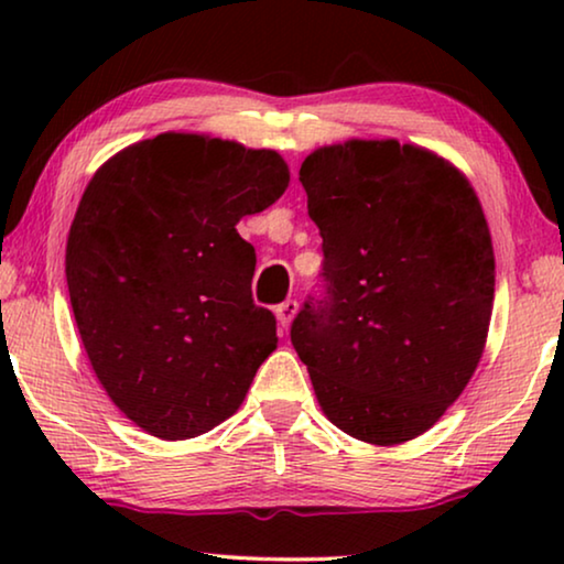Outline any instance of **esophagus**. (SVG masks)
Wrapping results in <instances>:
<instances>
[{
  "label": "esophagus",
  "mask_w": 564,
  "mask_h": 564,
  "mask_svg": "<svg viewBox=\"0 0 564 564\" xmlns=\"http://www.w3.org/2000/svg\"><path fill=\"white\" fill-rule=\"evenodd\" d=\"M297 303L295 300H284L282 305H276V323H280V330H288L292 326V321H295L297 315Z\"/></svg>",
  "instance_id": "esophagus-1"
}]
</instances>
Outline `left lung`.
<instances>
[{
    "mask_svg": "<svg viewBox=\"0 0 564 564\" xmlns=\"http://www.w3.org/2000/svg\"><path fill=\"white\" fill-rule=\"evenodd\" d=\"M323 236L326 297L292 321L321 411L395 446L442 419L488 338L496 257L473 184L413 143L351 141L300 166Z\"/></svg>",
    "mask_w": 564,
    "mask_h": 564,
    "instance_id": "obj_1",
    "label": "left lung"
}]
</instances>
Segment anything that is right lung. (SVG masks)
<instances>
[{
    "label": "right lung",
    "mask_w": 564,
    "mask_h": 564,
    "mask_svg": "<svg viewBox=\"0 0 564 564\" xmlns=\"http://www.w3.org/2000/svg\"><path fill=\"white\" fill-rule=\"evenodd\" d=\"M288 184L276 151L174 130L89 180L66 241L68 297L99 384L145 434H207L276 349L274 315L251 300L257 253L236 223Z\"/></svg>",
    "instance_id": "right-lung-1"
}]
</instances>
